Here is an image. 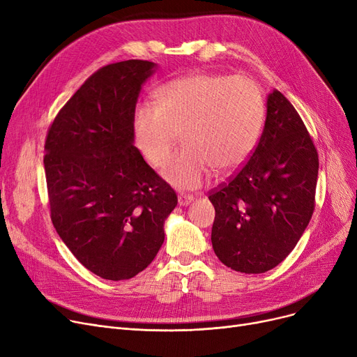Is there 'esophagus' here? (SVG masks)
I'll use <instances>...</instances> for the list:
<instances>
[{"label":"esophagus","mask_w":357,"mask_h":357,"mask_svg":"<svg viewBox=\"0 0 357 357\" xmlns=\"http://www.w3.org/2000/svg\"><path fill=\"white\" fill-rule=\"evenodd\" d=\"M194 201V197L192 195H185V194H181L178 197V204L181 205V207H185V205H188Z\"/></svg>","instance_id":"esophagus-1"}]
</instances>
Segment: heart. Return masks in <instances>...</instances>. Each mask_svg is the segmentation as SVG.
<instances>
[{"label": "heart", "mask_w": 357, "mask_h": 357, "mask_svg": "<svg viewBox=\"0 0 357 357\" xmlns=\"http://www.w3.org/2000/svg\"><path fill=\"white\" fill-rule=\"evenodd\" d=\"M264 114V96L250 78L198 72L162 85L158 104L139 102L133 133L144 159L156 167L182 134L185 147L167 161L162 175L179 190H195L214 169L230 172L246 160Z\"/></svg>", "instance_id": "heart-1"}]
</instances>
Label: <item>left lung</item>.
Wrapping results in <instances>:
<instances>
[{"mask_svg":"<svg viewBox=\"0 0 357 357\" xmlns=\"http://www.w3.org/2000/svg\"><path fill=\"white\" fill-rule=\"evenodd\" d=\"M266 121L249 160L211 190L213 249L243 273L278 266L296 246L315 208L318 153L284 93L268 97Z\"/></svg>","mask_w":357,"mask_h":357,"instance_id":"left-lung-1","label":"left lung"}]
</instances>
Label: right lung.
<instances>
[{
	"label": "right lung",
	"instance_id": "add662e5",
	"mask_svg": "<svg viewBox=\"0 0 357 357\" xmlns=\"http://www.w3.org/2000/svg\"><path fill=\"white\" fill-rule=\"evenodd\" d=\"M155 63L102 66L52 121L43 159L50 218L81 264L104 279L146 269L178 197L133 144V112Z\"/></svg>",
	"mask_w": 357,
	"mask_h": 357
}]
</instances>
